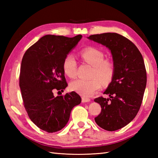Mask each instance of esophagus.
<instances>
[{
    "label": "esophagus",
    "instance_id": "esophagus-1",
    "mask_svg": "<svg viewBox=\"0 0 158 158\" xmlns=\"http://www.w3.org/2000/svg\"><path fill=\"white\" fill-rule=\"evenodd\" d=\"M82 102H88L90 101V99L89 98H87L85 96H82Z\"/></svg>",
    "mask_w": 158,
    "mask_h": 158
}]
</instances>
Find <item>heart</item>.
<instances>
[{
	"mask_svg": "<svg viewBox=\"0 0 158 158\" xmlns=\"http://www.w3.org/2000/svg\"><path fill=\"white\" fill-rule=\"evenodd\" d=\"M82 59L93 66L91 77L89 79H77L70 84L73 91L84 96H91L101 88V82L107 83L113 78L115 72V66L113 62L109 60H104V53L99 49L88 48L81 52ZM63 71L70 78H74L77 75V62L71 53L66 55L62 63ZM98 77L100 80L97 78Z\"/></svg>",
	"mask_w": 158,
	"mask_h": 158,
	"instance_id": "obj_1",
	"label": "heart"
}]
</instances>
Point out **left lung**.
<instances>
[{
    "mask_svg": "<svg viewBox=\"0 0 158 158\" xmlns=\"http://www.w3.org/2000/svg\"><path fill=\"white\" fill-rule=\"evenodd\" d=\"M88 39L108 48L115 66L112 81L104 92L109 97L94 99L102 109L95 122L104 130L121 129L133 120L141 106L147 84L142 54L132 41L117 33L93 35Z\"/></svg>",
    "mask_w": 158,
    "mask_h": 158,
    "instance_id": "left-lung-1",
    "label": "left lung"
}]
</instances>
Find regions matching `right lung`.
I'll list each match as a JSON object with an SVG mask.
<instances>
[{"instance_id": "1", "label": "right lung", "mask_w": 158, "mask_h": 158, "mask_svg": "<svg viewBox=\"0 0 158 158\" xmlns=\"http://www.w3.org/2000/svg\"><path fill=\"white\" fill-rule=\"evenodd\" d=\"M81 38V35L73 38L45 35L23 56L19 87L23 105L32 122L48 132L62 130L68 123L73 107L81 102L75 92L53 95L54 90L62 92L68 86L63 60Z\"/></svg>"}]
</instances>
